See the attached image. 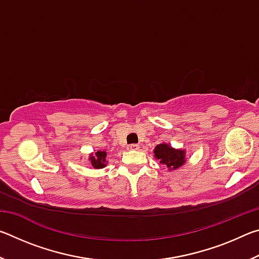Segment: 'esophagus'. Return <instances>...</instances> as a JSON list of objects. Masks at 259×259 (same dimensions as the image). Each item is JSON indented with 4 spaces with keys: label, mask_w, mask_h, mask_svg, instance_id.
I'll use <instances>...</instances> for the list:
<instances>
[{
    "label": "esophagus",
    "mask_w": 259,
    "mask_h": 259,
    "mask_svg": "<svg viewBox=\"0 0 259 259\" xmlns=\"http://www.w3.org/2000/svg\"><path fill=\"white\" fill-rule=\"evenodd\" d=\"M128 148L130 151H138L139 150V146L137 145V144H131V145L128 146Z\"/></svg>",
    "instance_id": "1"
}]
</instances>
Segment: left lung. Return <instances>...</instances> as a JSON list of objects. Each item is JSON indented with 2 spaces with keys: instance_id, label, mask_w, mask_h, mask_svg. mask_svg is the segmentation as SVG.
Returning a JSON list of instances; mask_svg holds the SVG:
<instances>
[{
  "instance_id": "left-lung-1",
  "label": "left lung",
  "mask_w": 259,
  "mask_h": 259,
  "mask_svg": "<svg viewBox=\"0 0 259 259\" xmlns=\"http://www.w3.org/2000/svg\"><path fill=\"white\" fill-rule=\"evenodd\" d=\"M186 153L184 150H176L168 144H159L154 148L155 159L160 161V163L164 164L170 170H175L182 166L186 162Z\"/></svg>"
}]
</instances>
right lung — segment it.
<instances>
[{"label": "right lung", "mask_w": 259, "mask_h": 259, "mask_svg": "<svg viewBox=\"0 0 259 259\" xmlns=\"http://www.w3.org/2000/svg\"><path fill=\"white\" fill-rule=\"evenodd\" d=\"M106 156H107V153L105 151H97L95 154L90 155L89 160L95 169H102L107 163Z\"/></svg>", "instance_id": "1"}]
</instances>
